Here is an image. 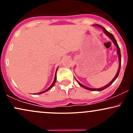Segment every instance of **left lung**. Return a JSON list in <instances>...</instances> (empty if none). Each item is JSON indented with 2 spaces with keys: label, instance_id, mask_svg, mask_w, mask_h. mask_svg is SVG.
<instances>
[{
  "label": "left lung",
  "instance_id": "1",
  "mask_svg": "<svg viewBox=\"0 0 133 133\" xmlns=\"http://www.w3.org/2000/svg\"><path fill=\"white\" fill-rule=\"evenodd\" d=\"M97 27H101V28H102L103 29V30H104V33L106 34L107 35V36H108V37H109V38H110V39H111V40L112 41V42H113V43L114 44V45H116V47H117V54H118V56H119V68H118V70H117V74H116V75L115 76V77H114V79H112V81H111L109 82V84H107L106 86H104V87H103V88H99V89H93V88H88V87H86V86H84V85H82V84H81L80 83V82H78L77 81V82H78V84L79 85H80L81 86H82V88H85V89H88V90H89V91H103V90H104V89H106V88H108V87H109V86H110V85L112 83V82H113L114 81L116 80V78L117 77V76H118V75H119V71H120V69H121V52H120V49H119V45H118V44H117V41H116V40L115 39V38H114V36L111 33H110L109 32H108V30H106V29H105V28H104V27H103V26H101V25H98V24H97Z\"/></svg>",
  "mask_w": 133,
  "mask_h": 133
}]
</instances>
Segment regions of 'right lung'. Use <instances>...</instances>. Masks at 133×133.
<instances>
[{"label": "right lung", "mask_w": 133, "mask_h": 133, "mask_svg": "<svg viewBox=\"0 0 133 133\" xmlns=\"http://www.w3.org/2000/svg\"><path fill=\"white\" fill-rule=\"evenodd\" d=\"M57 70H56V72H57ZM56 79H57V77H56V75H55V78H54V81H53V82H52V84H51V86L49 87V88H48V89H46V90H45V91H42V92H39V94H42V93H43V92H46V91H49V90H50L53 87V86H54V84H55V82H56Z\"/></svg>", "instance_id": "right-lung-1"}]
</instances>
